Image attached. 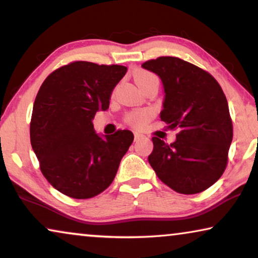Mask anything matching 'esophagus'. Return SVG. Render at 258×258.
Segmentation results:
<instances>
[{
	"label": "esophagus",
	"mask_w": 258,
	"mask_h": 258,
	"mask_svg": "<svg viewBox=\"0 0 258 258\" xmlns=\"http://www.w3.org/2000/svg\"><path fill=\"white\" fill-rule=\"evenodd\" d=\"M144 136L143 134H140V133H135V141H139V140H141V139H144Z\"/></svg>",
	"instance_id": "1"
}]
</instances>
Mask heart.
Masks as SVG:
<instances>
[{"mask_svg": "<svg viewBox=\"0 0 258 258\" xmlns=\"http://www.w3.org/2000/svg\"><path fill=\"white\" fill-rule=\"evenodd\" d=\"M151 80H156L151 73L144 72V70H139L135 74V82L137 83V86L140 84L146 83L148 81ZM151 118V111L149 110H143V111H139V112H133L128 116V121L134 124L135 126H143L144 124H147L148 121Z\"/></svg>", "mask_w": 258, "mask_h": 258, "instance_id": "heart-1", "label": "heart"}]
</instances>
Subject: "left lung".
<instances>
[{"mask_svg":"<svg viewBox=\"0 0 258 258\" xmlns=\"http://www.w3.org/2000/svg\"><path fill=\"white\" fill-rule=\"evenodd\" d=\"M156 74L164 91L161 119L177 129L168 146L153 137L148 161L164 184L179 194H197L223 174L232 141L227 98L209 73L178 57L163 56L143 63Z\"/></svg>","mask_w":258,"mask_h":258,"instance_id":"8db88e82","label":"left lung"}]
</instances>
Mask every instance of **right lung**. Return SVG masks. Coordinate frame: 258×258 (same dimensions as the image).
I'll return each mask as SVG.
<instances>
[{"label": "right lung", "instance_id": "1", "mask_svg": "<svg viewBox=\"0 0 258 258\" xmlns=\"http://www.w3.org/2000/svg\"><path fill=\"white\" fill-rule=\"evenodd\" d=\"M125 73L123 66L77 61L42 83L33 107L30 142L42 174L59 192L90 199L114 181L134 134L100 135L93 119L109 108L112 90Z\"/></svg>", "mask_w": 258, "mask_h": 258}]
</instances>
